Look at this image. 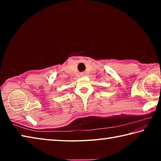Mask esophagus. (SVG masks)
<instances>
[{"instance_id":"esophagus-1","label":"esophagus","mask_w":161,"mask_h":161,"mask_svg":"<svg viewBox=\"0 0 161 161\" xmlns=\"http://www.w3.org/2000/svg\"><path fill=\"white\" fill-rule=\"evenodd\" d=\"M81 76H84V75H85V74H84V73H82V74H81Z\"/></svg>"}]
</instances>
